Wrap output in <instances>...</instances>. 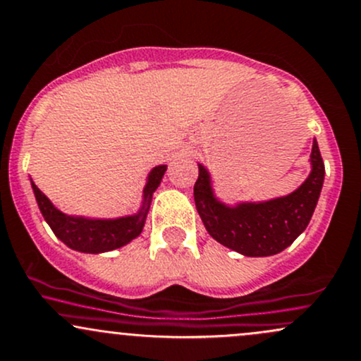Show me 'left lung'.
I'll list each match as a JSON object with an SVG mask.
<instances>
[{
	"instance_id": "8db88e82",
	"label": "left lung",
	"mask_w": 361,
	"mask_h": 361,
	"mask_svg": "<svg viewBox=\"0 0 361 361\" xmlns=\"http://www.w3.org/2000/svg\"><path fill=\"white\" fill-rule=\"evenodd\" d=\"M310 164L309 178L293 193L235 207L224 205L214 197L209 171L198 164L193 197L205 229L215 241L244 256H271L283 251L305 231L321 195L324 163L316 140Z\"/></svg>"
}]
</instances>
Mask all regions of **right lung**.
I'll return each instance as SVG.
<instances>
[{
	"label": "right lung",
	"mask_w": 361,
	"mask_h": 361,
	"mask_svg": "<svg viewBox=\"0 0 361 361\" xmlns=\"http://www.w3.org/2000/svg\"><path fill=\"white\" fill-rule=\"evenodd\" d=\"M164 171H166L164 164L156 166L151 171L146 188H144L142 209L137 215L114 219V221H93V219L66 215L51 204V200L37 188L34 181H32V188H34L37 204H39L44 219L62 243L68 244L71 250L81 252H105L126 246L127 243H130L142 233L146 215L151 207L152 193L163 180Z\"/></svg>",
	"instance_id": "obj_1"
}]
</instances>
